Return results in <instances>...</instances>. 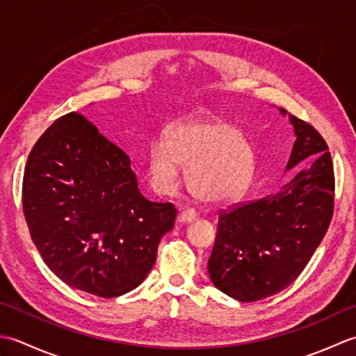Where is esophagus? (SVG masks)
Here are the masks:
<instances>
[{
    "mask_svg": "<svg viewBox=\"0 0 356 356\" xmlns=\"http://www.w3.org/2000/svg\"><path fill=\"white\" fill-rule=\"evenodd\" d=\"M195 217H197V214H195V211H193V209H185V211H182V213H180L179 220L184 222V223H188V222L195 220Z\"/></svg>",
    "mask_w": 356,
    "mask_h": 356,
    "instance_id": "obj_1",
    "label": "esophagus"
}]
</instances>
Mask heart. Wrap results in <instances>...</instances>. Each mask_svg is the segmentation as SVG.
<instances>
[{"label": "heart", "mask_w": 356, "mask_h": 356, "mask_svg": "<svg viewBox=\"0 0 356 356\" xmlns=\"http://www.w3.org/2000/svg\"><path fill=\"white\" fill-rule=\"evenodd\" d=\"M185 166V184L195 199L216 203L234 199L252 174L254 156L234 125L218 119L184 120L165 131L163 143L147 153L149 182L159 193H171Z\"/></svg>", "instance_id": "obj_1"}]
</instances>
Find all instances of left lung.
<instances>
[{
  "mask_svg": "<svg viewBox=\"0 0 356 356\" xmlns=\"http://www.w3.org/2000/svg\"><path fill=\"white\" fill-rule=\"evenodd\" d=\"M289 119L297 140L286 168H307L274 195L218 211L209 277L217 289L243 303L295 282L334 216L335 174L327 143L314 125L291 113Z\"/></svg>",
  "mask_w": 356,
  "mask_h": 356,
  "instance_id": "1",
  "label": "left lung"
}]
</instances>
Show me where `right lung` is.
<instances>
[{"mask_svg":"<svg viewBox=\"0 0 356 356\" xmlns=\"http://www.w3.org/2000/svg\"><path fill=\"white\" fill-rule=\"evenodd\" d=\"M22 211L53 274L102 298L145 280L177 214L170 202L143 197L130 157L76 111L56 119L30 151Z\"/></svg>","mask_w":356,"mask_h":356,"instance_id":"add662e5","label":"right lung"}]
</instances>
